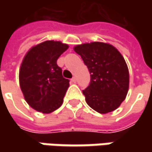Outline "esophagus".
Returning <instances> with one entry per match:
<instances>
[{
    "label": "esophagus",
    "instance_id": "1",
    "mask_svg": "<svg viewBox=\"0 0 152 152\" xmlns=\"http://www.w3.org/2000/svg\"><path fill=\"white\" fill-rule=\"evenodd\" d=\"M71 82H72V83H76V78H75V77H73V79H71Z\"/></svg>",
    "mask_w": 152,
    "mask_h": 152
}]
</instances>
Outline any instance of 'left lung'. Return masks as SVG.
Returning <instances> with one entry per match:
<instances>
[{"instance_id":"left-lung-1","label":"left lung","mask_w":152,"mask_h":152,"mask_svg":"<svg viewBox=\"0 0 152 152\" xmlns=\"http://www.w3.org/2000/svg\"><path fill=\"white\" fill-rule=\"evenodd\" d=\"M91 73V84L83 91L85 101L102 114L111 113L125 100L129 73L124 56L113 45L91 42L73 47Z\"/></svg>"}]
</instances>
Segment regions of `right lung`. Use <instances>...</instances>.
<instances>
[{
	"mask_svg": "<svg viewBox=\"0 0 152 152\" xmlns=\"http://www.w3.org/2000/svg\"><path fill=\"white\" fill-rule=\"evenodd\" d=\"M68 45L45 40L32 46L24 56L19 68V85L26 102L34 110L50 113L63 102L69 80L64 79L56 64Z\"/></svg>",
	"mask_w": 152,
	"mask_h": 152,
	"instance_id": "add662e5",
	"label": "right lung"
}]
</instances>
